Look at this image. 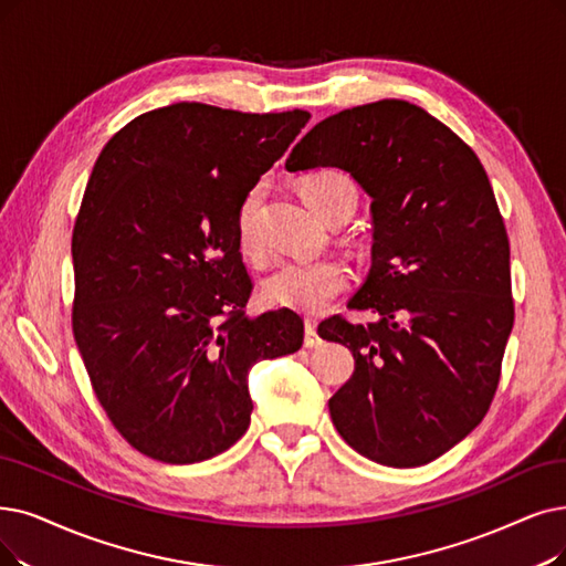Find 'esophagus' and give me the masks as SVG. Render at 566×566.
<instances>
[{"instance_id": "obj_1", "label": "esophagus", "mask_w": 566, "mask_h": 566, "mask_svg": "<svg viewBox=\"0 0 566 566\" xmlns=\"http://www.w3.org/2000/svg\"><path fill=\"white\" fill-rule=\"evenodd\" d=\"M323 344V338L318 336V323L313 318H306V336H304V346L306 348H318Z\"/></svg>"}]
</instances>
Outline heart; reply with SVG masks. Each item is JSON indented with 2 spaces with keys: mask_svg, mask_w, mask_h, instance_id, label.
Here are the masks:
<instances>
[{
  "mask_svg": "<svg viewBox=\"0 0 566 566\" xmlns=\"http://www.w3.org/2000/svg\"><path fill=\"white\" fill-rule=\"evenodd\" d=\"M302 197L315 216L327 222L348 220L357 207L355 180L338 169L313 171L302 180ZM258 192H248L237 216V232L241 251L258 255L260 243L255 234ZM350 269L336 258L323 260H287L281 262L262 283V297L269 306L300 313H318L336 295L348 287Z\"/></svg>",
  "mask_w": 566,
  "mask_h": 566,
  "instance_id": "heart-1",
  "label": "heart"
}]
</instances>
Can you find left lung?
Returning <instances> with one entry per match:
<instances>
[{
	"instance_id": "obj_1",
	"label": "left lung",
	"mask_w": 566,
	"mask_h": 566,
	"mask_svg": "<svg viewBox=\"0 0 566 566\" xmlns=\"http://www.w3.org/2000/svg\"><path fill=\"white\" fill-rule=\"evenodd\" d=\"M287 171L338 167L371 197V271L348 308L323 321L355 371L329 399L336 432L388 467L437 460L494 399L513 329L511 251L488 174L458 134L416 104L338 111L292 148Z\"/></svg>"
}]
</instances>
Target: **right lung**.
<instances>
[{"label": "right lung", "mask_w": 566, "mask_h": 566, "mask_svg": "<svg viewBox=\"0 0 566 566\" xmlns=\"http://www.w3.org/2000/svg\"><path fill=\"white\" fill-rule=\"evenodd\" d=\"M311 113L178 102L142 113L102 148L72 237V327L93 390L139 453L209 460L251 424L248 369L302 348L304 321L245 315V195Z\"/></svg>", "instance_id": "1"}]
</instances>
